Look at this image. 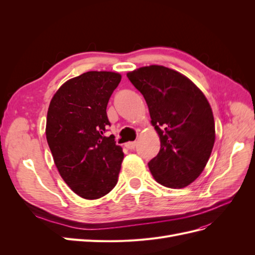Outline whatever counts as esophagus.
Wrapping results in <instances>:
<instances>
[{"mask_svg": "<svg viewBox=\"0 0 255 255\" xmlns=\"http://www.w3.org/2000/svg\"><path fill=\"white\" fill-rule=\"evenodd\" d=\"M135 146H136V141H129L126 143V148L128 150H134Z\"/></svg>", "mask_w": 255, "mask_h": 255, "instance_id": "34e87169", "label": "esophagus"}]
</instances>
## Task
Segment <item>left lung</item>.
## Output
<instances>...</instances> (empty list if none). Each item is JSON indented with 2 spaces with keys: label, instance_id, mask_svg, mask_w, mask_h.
<instances>
[{
  "label": "left lung",
  "instance_id": "left-lung-1",
  "mask_svg": "<svg viewBox=\"0 0 255 255\" xmlns=\"http://www.w3.org/2000/svg\"><path fill=\"white\" fill-rule=\"evenodd\" d=\"M149 107L160 150L148 165L154 179L183 188L202 173L215 142L214 116L207 99L186 76L164 66L127 74Z\"/></svg>",
  "mask_w": 255,
  "mask_h": 255
}]
</instances>
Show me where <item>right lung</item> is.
Returning a JSON list of instances; mask_svg holds the SVG:
<instances>
[{"label":"right lung","instance_id":"1","mask_svg":"<svg viewBox=\"0 0 255 255\" xmlns=\"http://www.w3.org/2000/svg\"><path fill=\"white\" fill-rule=\"evenodd\" d=\"M121 75L89 71L67 81L51 100L47 116L48 144L60 176L76 195L99 199L116 186L123 152L115 137L106 107Z\"/></svg>","mask_w":255,"mask_h":255}]
</instances>
